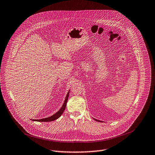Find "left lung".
<instances>
[{"mask_svg": "<svg viewBox=\"0 0 155 155\" xmlns=\"http://www.w3.org/2000/svg\"><path fill=\"white\" fill-rule=\"evenodd\" d=\"M95 120H96V121H97V122H101V121L100 120H96V119H94Z\"/></svg>", "mask_w": 155, "mask_h": 155, "instance_id": "obj_1", "label": "left lung"}]
</instances>
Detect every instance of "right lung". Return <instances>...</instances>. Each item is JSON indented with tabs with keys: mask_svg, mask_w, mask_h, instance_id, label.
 <instances>
[{
	"mask_svg": "<svg viewBox=\"0 0 155 155\" xmlns=\"http://www.w3.org/2000/svg\"><path fill=\"white\" fill-rule=\"evenodd\" d=\"M69 93L70 91L67 94V95L66 96V99L64 100V102L62 106V107H61V109H60L57 113H56L54 115H53L52 116L48 117V118H43V119H40V120H33V121H37V122H51V121H54L56 119H58V118H59L61 117V115L63 114V113L64 112V110H65V107L66 106V103L67 101H68V96H69Z\"/></svg>",
	"mask_w": 155,
	"mask_h": 155,
	"instance_id": "right-lung-1",
	"label": "right lung"
}]
</instances>
